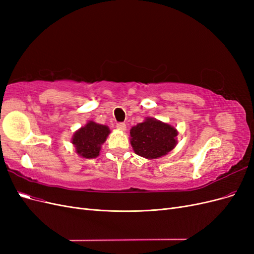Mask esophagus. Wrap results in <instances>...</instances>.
Wrapping results in <instances>:
<instances>
[{
    "mask_svg": "<svg viewBox=\"0 0 254 254\" xmlns=\"http://www.w3.org/2000/svg\"><path fill=\"white\" fill-rule=\"evenodd\" d=\"M117 128H118V130H120V131H126V129H127L124 123H119V124L117 125Z\"/></svg>",
    "mask_w": 254,
    "mask_h": 254,
    "instance_id": "34e87169",
    "label": "esophagus"
}]
</instances>
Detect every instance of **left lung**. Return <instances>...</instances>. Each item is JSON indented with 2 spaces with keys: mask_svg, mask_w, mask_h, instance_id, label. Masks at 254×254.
<instances>
[{
  "mask_svg": "<svg viewBox=\"0 0 254 254\" xmlns=\"http://www.w3.org/2000/svg\"><path fill=\"white\" fill-rule=\"evenodd\" d=\"M178 133L171 124L146 118L130 129V144L137 156L148 160L158 159L176 147Z\"/></svg>",
  "mask_w": 254,
  "mask_h": 254,
  "instance_id": "left-lung-1",
  "label": "left lung"
}]
</instances>
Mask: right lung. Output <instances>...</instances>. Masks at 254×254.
I'll use <instances>...</instances> for the list:
<instances>
[{"mask_svg": "<svg viewBox=\"0 0 254 254\" xmlns=\"http://www.w3.org/2000/svg\"><path fill=\"white\" fill-rule=\"evenodd\" d=\"M109 133L110 129L108 126L89 121L86 125L76 130L71 143L74 145L75 151L78 156L93 159L99 156L102 145L106 142Z\"/></svg>", "mask_w": 254, "mask_h": 254, "instance_id": "right-lung-1", "label": "right lung"}]
</instances>
